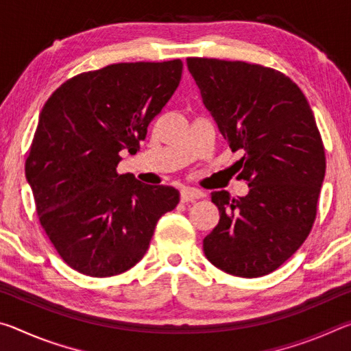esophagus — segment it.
<instances>
[{
  "label": "esophagus",
  "mask_w": 351,
  "mask_h": 351,
  "mask_svg": "<svg viewBox=\"0 0 351 351\" xmlns=\"http://www.w3.org/2000/svg\"><path fill=\"white\" fill-rule=\"evenodd\" d=\"M204 193L199 192L198 189H192V187H184L181 189V201L182 203H189V201H197L199 198H203Z\"/></svg>",
  "instance_id": "1"
}]
</instances>
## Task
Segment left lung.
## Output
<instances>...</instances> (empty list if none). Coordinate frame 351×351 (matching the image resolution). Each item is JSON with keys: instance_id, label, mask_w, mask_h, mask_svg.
I'll list each match as a JSON object with an SVG mask.
<instances>
[{"instance_id": "left-lung-1", "label": "left lung", "mask_w": 351, "mask_h": 351, "mask_svg": "<svg viewBox=\"0 0 351 351\" xmlns=\"http://www.w3.org/2000/svg\"><path fill=\"white\" fill-rule=\"evenodd\" d=\"M203 104L232 152L243 150L246 197L212 193L219 210L207 260L237 277L269 274L306 240L325 176V148L306 97L280 71L187 58Z\"/></svg>"}]
</instances>
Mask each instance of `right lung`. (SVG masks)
Listing matches in <instances>:
<instances>
[{"mask_svg": "<svg viewBox=\"0 0 351 351\" xmlns=\"http://www.w3.org/2000/svg\"><path fill=\"white\" fill-rule=\"evenodd\" d=\"M182 62L116 63L58 86L40 112L26 180L40 224L80 274H122L144 257L164 213L180 203L170 186L117 173L180 85Z\"/></svg>", "mask_w": 351, "mask_h": 351, "instance_id": "add662e5", "label": "right lung"}]
</instances>
